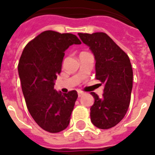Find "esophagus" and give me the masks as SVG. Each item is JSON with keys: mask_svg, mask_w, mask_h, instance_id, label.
<instances>
[{"mask_svg": "<svg viewBox=\"0 0 155 155\" xmlns=\"http://www.w3.org/2000/svg\"><path fill=\"white\" fill-rule=\"evenodd\" d=\"M84 94V93H83V92H81V91H79V92H78V97H82Z\"/></svg>", "mask_w": 155, "mask_h": 155, "instance_id": "obj_1", "label": "esophagus"}]
</instances>
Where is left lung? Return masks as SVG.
<instances>
[{
	"instance_id": "obj_1",
	"label": "left lung",
	"mask_w": 155,
	"mask_h": 155,
	"mask_svg": "<svg viewBox=\"0 0 155 155\" xmlns=\"http://www.w3.org/2000/svg\"><path fill=\"white\" fill-rule=\"evenodd\" d=\"M78 35L94 55L96 79L104 84L101 98L91 93L95 100L91 121L98 128L108 129L124 119L129 106L133 78L130 59L106 33Z\"/></svg>"
}]
</instances>
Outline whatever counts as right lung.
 <instances>
[{"mask_svg": "<svg viewBox=\"0 0 155 155\" xmlns=\"http://www.w3.org/2000/svg\"><path fill=\"white\" fill-rule=\"evenodd\" d=\"M81 42L71 33L45 31L25 46L18 62V75L29 113L44 130L56 133L69 125L78 97L75 90L62 94L54 89L65 53Z\"/></svg>", "mask_w": 155, "mask_h": 155, "instance_id": "add662e5", "label": "right lung"}]
</instances>
